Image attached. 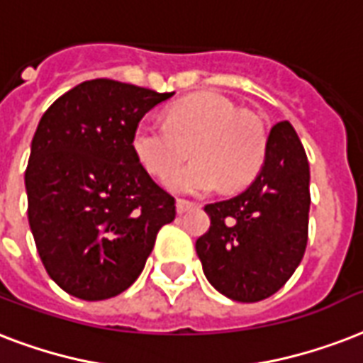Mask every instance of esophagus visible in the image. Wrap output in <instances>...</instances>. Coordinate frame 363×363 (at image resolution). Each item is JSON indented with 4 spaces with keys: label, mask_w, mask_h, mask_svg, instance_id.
I'll return each instance as SVG.
<instances>
[{
    "label": "esophagus",
    "mask_w": 363,
    "mask_h": 363,
    "mask_svg": "<svg viewBox=\"0 0 363 363\" xmlns=\"http://www.w3.org/2000/svg\"><path fill=\"white\" fill-rule=\"evenodd\" d=\"M177 207V213L179 215H182V213H186V211H192V209H196V203H192V201H186V200H177L175 203Z\"/></svg>",
    "instance_id": "esophagus-1"
}]
</instances>
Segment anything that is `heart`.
I'll use <instances>...</instances> for the list:
<instances>
[{"instance_id":"obj_1","label":"heart","mask_w":363,"mask_h":363,"mask_svg":"<svg viewBox=\"0 0 363 363\" xmlns=\"http://www.w3.org/2000/svg\"><path fill=\"white\" fill-rule=\"evenodd\" d=\"M190 147L196 162L176 172ZM133 152L152 175L176 172L165 181L171 192L206 196L220 184L236 190L253 181L267 156V133L259 118L242 112L228 96L203 93L171 106L167 123L140 121Z\"/></svg>"}]
</instances>
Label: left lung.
Segmentation results:
<instances>
[{
  "mask_svg": "<svg viewBox=\"0 0 363 363\" xmlns=\"http://www.w3.org/2000/svg\"><path fill=\"white\" fill-rule=\"evenodd\" d=\"M311 167L289 121L270 129L267 156L242 194L206 206L209 230L196 242L207 281L238 303L278 291L303 261L308 240Z\"/></svg>",
  "mask_w": 363,
  "mask_h": 363,
  "instance_id": "obj_1",
  "label": "left lung"
}]
</instances>
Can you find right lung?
<instances>
[{
  "label": "right lung",
  "instance_id": "add662e5",
  "mask_svg": "<svg viewBox=\"0 0 363 363\" xmlns=\"http://www.w3.org/2000/svg\"><path fill=\"white\" fill-rule=\"evenodd\" d=\"M171 96L99 77L41 116L24 175L28 223L47 274L72 297L125 291L175 218V200L133 152L138 121Z\"/></svg>",
  "mask_w": 363,
  "mask_h": 363
}]
</instances>
